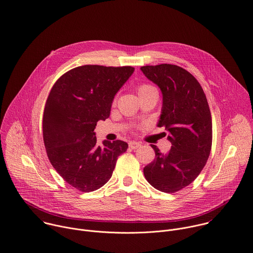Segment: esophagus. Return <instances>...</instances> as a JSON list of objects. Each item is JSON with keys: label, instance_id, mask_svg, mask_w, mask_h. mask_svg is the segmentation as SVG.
<instances>
[{"label": "esophagus", "instance_id": "obj_1", "mask_svg": "<svg viewBox=\"0 0 253 253\" xmlns=\"http://www.w3.org/2000/svg\"><path fill=\"white\" fill-rule=\"evenodd\" d=\"M140 146H141V144H140L139 142H135V141L129 142V147H130L131 149H137V148H139Z\"/></svg>", "mask_w": 253, "mask_h": 253}]
</instances>
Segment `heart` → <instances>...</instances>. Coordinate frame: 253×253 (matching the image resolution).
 Here are the masks:
<instances>
[{"label": "heart", "instance_id": "heart-1", "mask_svg": "<svg viewBox=\"0 0 253 253\" xmlns=\"http://www.w3.org/2000/svg\"><path fill=\"white\" fill-rule=\"evenodd\" d=\"M152 88H154V87L151 85H147V84H143V85H140L138 88V94H141V93H143L149 89H152Z\"/></svg>", "mask_w": 253, "mask_h": 253}]
</instances>
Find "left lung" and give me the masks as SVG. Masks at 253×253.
Masks as SVG:
<instances>
[{"label":"left lung","instance_id":"left-lung-1","mask_svg":"<svg viewBox=\"0 0 253 253\" xmlns=\"http://www.w3.org/2000/svg\"><path fill=\"white\" fill-rule=\"evenodd\" d=\"M163 96L158 127L169 132L172 144L167 154L155 151V160L144 168L146 180L164 193H175L200 175L211 149L212 123L206 94L199 81L186 69L173 64L141 67Z\"/></svg>","mask_w":253,"mask_h":253}]
</instances>
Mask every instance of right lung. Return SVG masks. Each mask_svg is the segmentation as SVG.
I'll use <instances>...</instances> for the list:
<instances>
[{
  "instance_id": "obj_1",
  "label": "right lung",
  "mask_w": 253,
  "mask_h": 253,
  "mask_svg": "<svg viewBox=\"0 0 253 253\" xmlns=\"http://www.w3.org/2000/svg\"><path fill=\"white\" fill-rule=\"evenodd\" d=\"M132 66L83 65L64 73L47 97L42 119L47 157L62 179L89 193L112 176L124 141L96 144L95 126L109 117L116 93L134 72Z\"/></svg>"
}]
</instances>
